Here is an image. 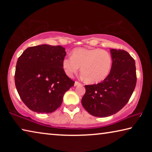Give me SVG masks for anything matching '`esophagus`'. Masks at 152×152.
I'll use <instances>...</instances> for the list:
<instances>
[{"mask_svg":"<svg viewBox=\"0 0 152 152\" xmlns=\"http://www.w3.org/2000/svg\"><path fill=\"white\" fill-rule=\"evenodd\" d=\"M80 83L79 82H77V81H76L75 82H74V86H78V85H80Z\"/></svg>","mask_w":152,"mask_h":152,"instance_id":"34e87169","label":"esophagus"}]
</instances>
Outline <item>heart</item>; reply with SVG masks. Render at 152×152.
Returning a JSON list of instances; mask_svg holds the SVG:
<instances>
[{
    "mask_svg": "<svg viewBox=\"0 0 152 152\" xmlns=\"http://www.w3.org/2000/svg\"><path fill=\"white\" fill-rule=\"evenodd\" d=\"M112 56L109 51L99 48H76L71 58L62 60V68L68 76L80 68L82 78L90 84L99 83L107 78L112 66Z\"/></svg>",
    "mask_w": 152,
    "mask_h": 152,
    "instance_id": "heart-1",
    "label": "heart"
}]
</instances>
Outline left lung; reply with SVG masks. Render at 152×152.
<instances>
[{
  "instance_id": "8db88e82",
  "label": "left lung",
  "mask_w": 152,
  "mask_h": 152,
  "mask_svg": "<svg viewBox=\"0 0 152 152\" xmlns=\"http://www.w3.org/2000/svg\"><path fill=\"white\" fill-rule=\"evenodd\" d=\"M112 66L101 83L86 85L82 104L94 117L114 115L127 103L135 88L137 76L134 59L125 50L110 49Z\"/></svg>"
}]
</instances>
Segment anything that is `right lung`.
Returning a JSON list of instances; mask_svg holds the SVG:
<instances>
[{
  "instance_id": "obj_1",
  "label": "right lung",
  "mask_w": 152,
  "mask_h": 152,
  "mask_svg": "<svg viewBox=\"0 0 152 152\" xmlns=\"http://www.w3.org/2000/svg\"><path fill=\"white\" fill-rule=\"evenodd\" d=\"M61 45H39L26 49L18 59L15 82L20 98L30 110L51 113L58 109L74 82L66 76Z\"/></svg>"
}]
</instances>
